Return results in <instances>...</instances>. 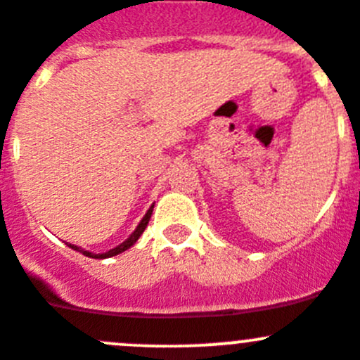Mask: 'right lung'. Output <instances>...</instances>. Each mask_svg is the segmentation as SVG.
Here are the masks:
<instances>
[{
    "instance_id": "obj_1",
    "label": "right lung",
    "mask_w": 360,
    "mask_h": 360,
    "mask_svg": "<svg viewBox=\"0 0 360 360\" xmlns=\"http://www.w3.org/2000/svg\"><path fill=\"white\" fill-rule=\"evenodd\" d=\"M153 207H155V205H151V207L148 209V212H146V214H144V218L141 219V223H139V225H137V229H135L134 232L130 233V237H128L127 240H123V243H121L120 246L112 248V250L105 251V253H91V251L84 250V248H80V246H75V244H70V243H66V244H68V246L72 248V250H75V251H80V253H82V255H86V257H89V258H110V257H116V255L123 253V251H127L128 248H131V246H134L135 243H137V240H139V237L142 236V232H144V230H146V226H148L149 219H151V214H153Z\"/></svg>"
}]
</instances>
